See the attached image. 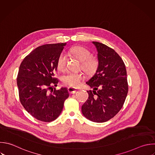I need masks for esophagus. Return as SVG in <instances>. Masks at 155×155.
I'll list each match as a JSON object with an SVG mask.
<instances>
[{
  "instance_id": "34e87169",
  "label": "esophagus",
  "mask_w": 155,
  "mask_h": 155,
  "mask_svg": "<svg viewBox=\"0 0 155 155\" xmlns=\"http://www.w3.org/2000/svg\"><path fill=\"white\" fill-rule=\"evenodd\" d=\"M68 92L71 94H74L75 93L76 91H77V88H74V87H69L68 88Z\"/></svg>"
}]
</instances>
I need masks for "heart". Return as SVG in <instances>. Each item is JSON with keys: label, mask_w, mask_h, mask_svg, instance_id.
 Returning <instances> with one entry per match:
<instances>
[{"label": "heart", "mask_w": 155, "mask_h": 155, "mask_svg": "<svg viewBox=\"0 0 155 155\" xmlns=\"http://www.w3.org/2000/svg\"><path fill=\"white\" fill-rule=\"evenodd\" d=\"M69 53L81 61L82 69L87 74H92L96 70L98 66V61L96 59L91 58L92 54L88 49L81 47H76L71 48L69 51ZM67 62V56L64 53L61 54L57 60L58 69L60 71H64L66 68ZM84 79V76L81 73L68 72L62 77V80L64 84L73 87L80 85Z\"/></svg>", "instance_id": "b5f03b06"}]
</instances>
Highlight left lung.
Wrapping results in <instances>:
<instances>
[{
    "mask_svg": "<svg viewBox=\"0 0 155 155\" xmlns=\"http://www.w3.org/2000/svg\"><path fill=\"white\" fill-rule=\"evenodd\" d=\"M97 52L96 73L86 84L88 98L82 106V113L88 120L104 122L113 117L122 108L128 93L127 71L119 54L112 48L92 42Z\"/></svg>",
    "mask_w": 155,
    "mask_h": 155,
    "instance_id": "left-lung-1",
    "label": "left lung"
}]
</instances>
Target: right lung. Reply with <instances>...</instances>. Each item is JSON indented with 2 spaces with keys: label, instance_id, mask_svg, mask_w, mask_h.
<instances>
[{
  "label": "right lung",
  "instance_id": "add662e5",
  "mask_svg": "<svg viewBox=\"0 0 155 155\" xmlns=\"http://www.w3.org/2000/svg\"><path fill=\"white\" fill-rule=\"evenodd\" d=\"M67 43L41 45L27 56L18 72L17 84L21 102L35 118L51 122L61 113L69 96L67 88H52L59 81L54 78L57 60ZM51 90V93L48 89Z\"/></svg>",
  "mask_w": 155,
  "mask_h": 155
}]
</instances>
